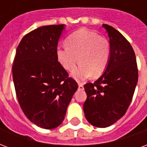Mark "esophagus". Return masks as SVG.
<instances>
[{"instance_id": "obj_1", "label": "esophagus", "mask_w": 147, "mask_h": 147, "mask_svg": "<svg viewBox=\"0 0 147 147\" xmlns=\"http://www.w3.org/2000/svg\"><path fill=\"white\" fill-rule=\"evenodd\" d=\"M84 90V87H83V85L82 83H79V90Z\"/></svg>"}]
</instances>
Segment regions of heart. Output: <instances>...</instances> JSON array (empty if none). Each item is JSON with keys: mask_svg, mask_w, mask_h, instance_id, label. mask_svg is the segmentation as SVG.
<instances>
[{"mask_svg": "<svg viewBox=\"0 0 147 147\" xmlns=\"http://www.w3.org/2000/svg\"><path fill=\"white\" fill-rule=\"evenodd\" d=\"M66 46L57 49L58 62L65 70L71 71L77 81H83L90 76L98 77L105 71L110 57V44L104 37L86 29H80L66 40Z\"/></svg>", "mask_w": 147, "mask_h": 147, "instance_id": "b5f03b06", "label": "heart"}]
</instances>
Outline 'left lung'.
<instances>
[{"instance_id": "8db88e82", "label": "left lung", "mask_w": 147, "mask_h": 147, "mask_svg": "<svg viewBox=\"0 0 147 147\" xmlns=\"http://www.w3.org/2000/svg\"><path fill=\"white\" fill-rule=\"evenodd\" d=\"M110 44V57L104 73L84 85L83 111L93 126L106 127L120 120L131 102L138 82V68L131 45L115 28L103 24Z\"/></svg>"}]
</instances>
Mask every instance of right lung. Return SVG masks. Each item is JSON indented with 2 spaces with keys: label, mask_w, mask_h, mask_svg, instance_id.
Here are the masks:
<instances>
[{
  "label": "right lung",
  "mask_w": 147,
  "mask_h": 147,
  "mask_svg": "<svg viewBox=\"0 0 147 147\" xmlns=\"http://www.w3.org/2000/svg\"><path fill=\"white\" fill-rule=\"evenodd\" d=\"M65 25L43 26L22 38L16 52L12 78L25 116L37 126L61 124L78 84L57 59L58 41Z\"/></svg>",
  "instance_id": "right-lung-1"
}]
</instances>
